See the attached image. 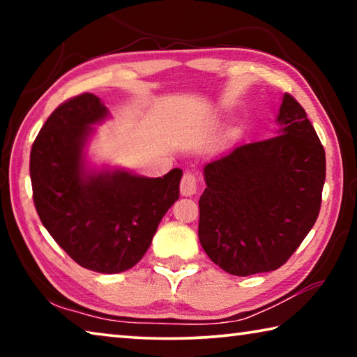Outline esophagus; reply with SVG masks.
<instances>
[{
  "label": "esophagus",
  "instance_id": "esophagus-1",
  "mask_svg": "<svg viewBox=\"0 0 357 357\" xmlns=\"http://www.w3.org/2000/svg\"><path fill=\"white\" fill-rule=\"evenodd\" d=\"M198 179L192 172H185L183 179H181V195L183 197H192L197 193Z\"/></svg>",
  "mask_w": 357,
  "mask_h": 357
}]
</instances>
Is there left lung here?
<instances>
[{
    "mask_svg": "<svg viewBox=\"0 0 357 357\" xmlns=\"http://www.w3.org/2000/svg\"><path fill=\"white\" fill-rule=\"evenodd\" d=\"M277 135L204 165L198 238L228 274L279 269L315 225L326 154L305 110L283 94Z\"/></svg>",
    "mask_w": 357,
    "mask_h": 357,
    "instance_id": "obj_1",
    "label": "left lung"
}]
</instances>
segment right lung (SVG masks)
Returning <instances> with one entry per match:
<instances>
[{
  "label": "right lung",
  "mask_w": 357,
  "mask_h": 357,
  "mask_svg": "<svg viewBox=\"0 0 357 357\" xmlns=\"http://www.w3.org/2000/svg\"><path fill=\"white\" fill-rule=\"evenodd\" d=\"M108 116L91 93L59 105L33 143L29 174L36 211L58 245L82 268L118 274L149 249L162 217L179 198L183 170L144 178L123 168H89L93 126Z\"/></svg>",
  "instance_id": "obj_1"
}]
</instances>
